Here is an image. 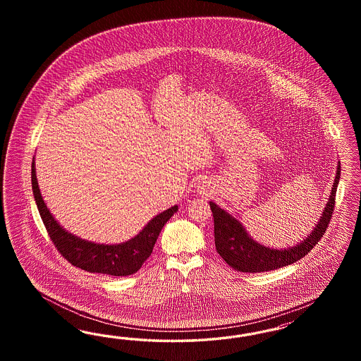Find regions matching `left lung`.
Instances as JSON below:
<instances>
[{
    "mask_svg": "<svg viewBox=\"0 0 361 361\" xmlns=\"http://www.w3.org/2000/svg\"><path fill=\"white\" fill-rule=\"evenodd\" d=\"M339 180L340 163L329 201L323 212V216L317 222V228L306 240H302V243L284 250L270 249L259 245L258 242L252 240V237H249L246 230L243 229L237 219H233L229 213L217 207L214 202H209L214 219L216 250L230 267L240 273L270 271L302 259L315 247L327 230L335 209V196Z\"/></svg>",
    "mask_w": 361,
    "mask_h": 361,
    "instance_id": "1",
    "label": "left lung"
}]
</instances>
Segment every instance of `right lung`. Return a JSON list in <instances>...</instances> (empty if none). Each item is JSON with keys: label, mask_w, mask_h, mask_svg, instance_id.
Listing matches in <instances>:
<instances>
[{"label": "right lung", "mask_w": 361, "mask_h": 361, "mask_svg": "<svg viewBox=\"0 0 361 361\" xmlns=\"http://www.w3.org/2000/svg\"><path fill=\"white\" fill-rule=\"evenodd\" d=\"M32 186H33L34 200L37 208L39 210L41 219L44 221V228L47 230L50 240L54 243L56 250L66 261L73 266L86 270L88 273L107 274L112 276H127L140 270L142 263L145 262L153 250V246L164 228L166 221L171 219L177 207H172L148 222V225L132 240L121 245H99L86 240H80L71 233H67L51 216L49 209L42 200L34 160L32 163Z\"/></svg>", "instance_id": "right-lung-1"}]
</instances>
